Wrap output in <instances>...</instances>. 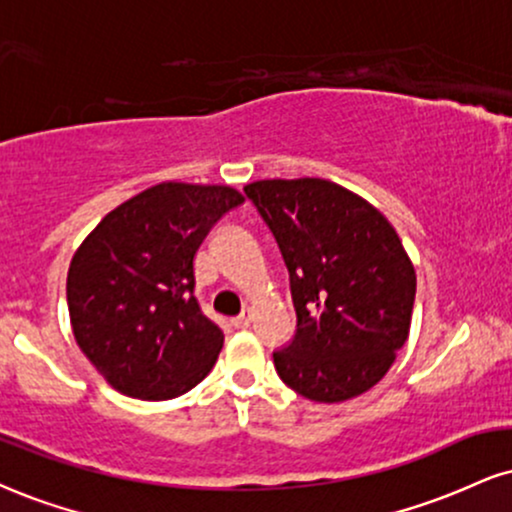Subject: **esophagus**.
<instances>
[{
	"mask_svg": "<svg viewBox=\"0 0 512 512\" xmlns=\"http://www.w3.org/2000/svg\"><path fill=\"white\" fill-rule=\"evenodd\" d=\"M250 322H252V310L250 307H245V310L233 319V326H236V329H248Z\"/></svg>",
	"mask_w": 512,
	"mask_h": 512,
	"instance_id": "34e87169",
	"label": "esophagus"
}]
</instances>
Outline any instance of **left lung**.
<instances>
[{"label": "left lung", "instance_id": "left-lung-1", "mask_svg": "<svg viewBox=\"0 0 512 512\" xmlns=\"http://www.w3.org/2000/svg\"><path fill=\"white\" fill-rule=\"evenodd\" d=\"M245 195L291 276L298 329L274 353L281 381L315 403L369 391L408 341L415 305V267L391 221L326 178H267Z\"/></svg>", "mask_w": 512, "mask_h": 512}]
</instances>
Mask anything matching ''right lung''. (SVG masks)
I'll use <instances>...</instances> for the list:
<instances>
[{
  "label": "right lung",
  "mask_w": 512,
  "mask_h": 512,
  "mask_svg": "<svg viewBox=\"0 0 512 512\" xmlns=\"http://www.w3.org/2000/svg\"><path fill=\"white\" fill-rule=\"evenodd\" d=\"M245 197L231 186L164 181L88 233L66 276L73 336L123 396L169 400L207 377L224 331L202 315L195 252Z\"/></svg>",
  "instance_id": "obj_1"
}]
</instances>
